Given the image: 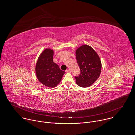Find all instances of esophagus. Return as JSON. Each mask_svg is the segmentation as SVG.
<instances>
[{
	"label": "esophagus",
	"instance_id": "34e87169",
	"mask_svg": "<svg viewBox=\"0 0 135 135\" xmlns=\"http://www.w3.org/2000/svg\"><path fill=\"white\" fill-rule=\"evenodd\" d=\"M66 72H70L71 70H70V69H67V70H66Z\"/></svg>",
	"mask_w": 135,
	"mask_h": 135
}]
</instances>
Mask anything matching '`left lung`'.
Here are the masks:
<instances>
[{
    "label": "left lung",
    "instance_id": "8db88e82",
    "mask_svg": "<svg viewBox=\"0 0 135 135\" xmlns=\"http://www.w3.org/2000/svg\"><path fill=\"white\" fill-rule=\"evenodd\" d=\"M76 59L80 74L75 76L76 83L79 87L86 88L93 84L100 76L102 62L94 49L88 45H83L76 51Z\"/></svg>",
    "mask_w": 135,
    "mask_h": 135
}]
</instances>
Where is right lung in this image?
I'll list each match as a JSON object with an SVG mask.
<instances>
[{
  "label": "right lung",
  "mask_w": 135,
  "mask_h": 135,
  "mask_svg": "<svg viewBox=\"0 0 135 135\" xmlns=\"http://www.w3.org/2000/svg\"><path fill=\"white\" fill-rule=\"evenodd\" d=\"M54 50L50 48L44 49L38 59L35 71L39 81L48 87H56L65 72L61 70L59 66L53 61Z\"/></svg>",
  "instance_id": "add662e5"
}]
</instances>
